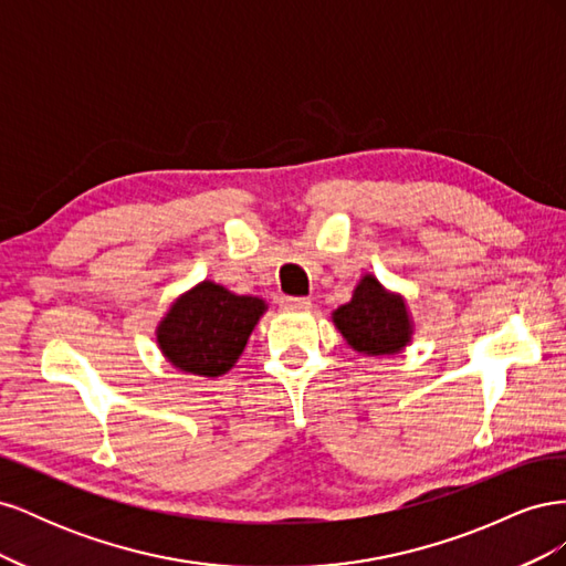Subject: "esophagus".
Segmentation results:
<instances>
[{
	"mask_svg": "<svg viewBox=\"0 0 566 566\" xmlns=\"http://www.w3.org/2000/svg\"><path fill=\"white\" fill-rule=\"evenodd\" d=\"M281 304H283V310H290V312L312 310V300L310 297H283Z\"/></svg>",
	"mask_w": 566,
	"mask_h": 566,
	"instance_id": "obj_1",
	"label": "esophagus"
}]
</instances>
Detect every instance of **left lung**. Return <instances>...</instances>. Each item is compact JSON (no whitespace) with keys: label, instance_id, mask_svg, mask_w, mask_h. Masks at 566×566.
I'll use <instances>...</instances> for the list:
<instances>
[{"label":"left lung","instance_id":"8db88e82","mask_svg":"<svg viewBox=\"0 0 566 566\" xmlns=\"http://www.w3.org/2000/svg\"><path fill=\"white\" fill-rule=\"evenodd\" d=\"M333 323L347 345L366 356L397 354L413 333L403 297L389 293L370 273L356 285L354 297L333 312Z\"/></svg>","mask_w":566,"mask_h":566}]
</instances>
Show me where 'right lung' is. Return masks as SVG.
Returning <instances> with one entry per match:
<instances>
[{
    "label": "right lung",
    "instance_id": "obj_1",
    "mask_svg": "<svg viewBox=\"0 0 566 566\" xmlns=\"http://www.w3.org/2000/svg\"><path fill=\"white\" fill-rule=\"evenodd\" d=\"M264 312V300L202 281L169 306L156 331L158 345L175 368L217 378L238 361Z\"/></svg>",
    "mask_w": 566,
    "mask_h": 566
}]
</instances>
